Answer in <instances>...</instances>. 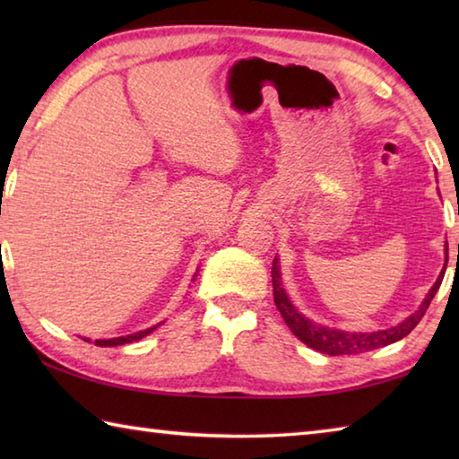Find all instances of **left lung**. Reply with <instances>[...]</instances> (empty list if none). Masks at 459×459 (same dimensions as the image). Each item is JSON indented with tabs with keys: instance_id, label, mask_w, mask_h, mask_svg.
I'll return each mask as SVG.
<instances>
[{
	"instance_id": "8db88e82",
	"label": "left lung",
	"mask_w": 459,
	"mask_h": 459,
	"mask_svg": "<svg viewBox=\"0 0 459 459\" xmlns=\"http://www.w3.org/2000/svg\"><path fill=\"white\" fill-rule=\"evenodd\" d=\"M457 251H459V245H457ZM446 263H447V259H446ZM271 277H273L275 306L279 309V314L283 316L285 324L290 325V330L309 348H314V351H317V352L330 354V356L368 352V351H375V348H383V346L393 344V342H397L401 338H405L407 333L413 330L419 322H421V317L425 316L427 307H429L431 299L435 298V293H437L441 281H444V273H441L437 277V281H435V285L429 290V293H427V298L423 299L421 307H419L413 316H409L405 322L394 325V328H386V330H378V332H342V330L324 328V325H317L314 322L306 320V317L291 306V301L287 299L285 290L281 287V275H279L277 259H273Z\"/></svg>"
}]
</instances>
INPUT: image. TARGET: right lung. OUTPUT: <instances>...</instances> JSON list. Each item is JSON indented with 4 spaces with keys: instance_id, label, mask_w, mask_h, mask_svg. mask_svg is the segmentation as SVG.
Wrapping results in <instances>:
<instances>
[{
    "instance_id": "right-lung-1",
    "label": "right lung",
    "mask_w": 459,
    "mask_h": 459,
    "mask_svg": "<svg viewBox=\"0 0 459 459\" xmlns=\"http://www.w3.org/2000/svg\"><path fill=\"white\" fill-rule=\"evenodd\" d=\"M158 325H153V328H147L142 332H135V333H129V336H119V338H111V340H95L97 346H121V344H129V342H135V340H142L147 333L153 332ZM89 342V340H87Z\"/></svg>"
}]
</instances>
